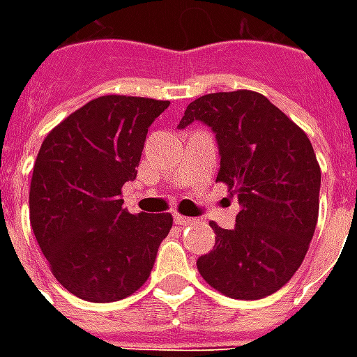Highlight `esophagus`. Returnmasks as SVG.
I'll return each instance as SVG.
<instances>
[{
	"label": "esophagus",
	"instance_id": "esophagus-1",
	"mask_svg": "<svg viewBox=\"0 0 357 357\" xmlns=\"http://www.w3.org/2000/svg\"><path fill=\"white\" fill-rule=\"evenodd\" d=\"M174 222H176L178 225H189V224H193V218L181 216V214H174Z\"/></svg>",
	"mask_w": 357,
	"mask_h": 357
}]
</instances>
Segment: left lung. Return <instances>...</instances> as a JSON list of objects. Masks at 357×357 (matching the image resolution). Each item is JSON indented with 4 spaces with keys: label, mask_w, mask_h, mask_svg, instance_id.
Masks as SVG:
<instances>
[{
    "label": "left lung",
    "mask_w": 357,
    "mask_h": 357,
    "mask_svg": "<svg viewBox=\"0 0 357 357\" xmlns=\"http://www.w3.org/2000/svg\"><path fill=\"white\" fill-rule=\"evenodd\" d=\"M193 122L216 135V179L235 187L241 204L233 229L210 224L216 245L197 268L229 298L273 294L300 268L314 237L321 187L314 147L269 99L248 89L195 99L178 128Z\"/></svg>",
    "instance_id": "obj_1"
}]
</instances>
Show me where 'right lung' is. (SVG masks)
<instances>
[{
  "label": "right lung",
  "mask_w": 357,
  "mask_h": 357,
  "mask_svg": "<svg viewBox=\"0 0 357 357\" xmlns=\"http://www.w3.org/2000/svg\"><path fill=\"white\" fill-rule=\"evenodd\" d=\"M168 105L97 97L43 139L30 183V224L55 279L78 298L122 300L151 275L172 214H130L120 191L137 176L149 128Z\"/></svg>",
  "instance_id": "1"
}]
</instances>
